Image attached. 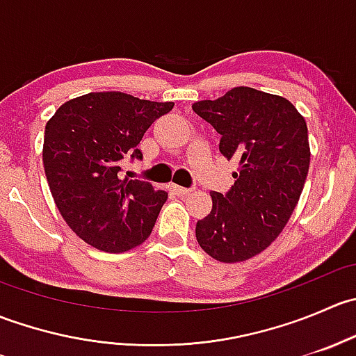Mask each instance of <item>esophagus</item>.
I'll use <instances>...</instances> for the list:
<instances>
[{
  "label": "esophagus",
  "instance_id": "34e87169",
  "mask_svg": "<svg viewBox=\"0 0 356 356\" xmlns=\"http://www.w3.org/2000/svg\"><path fill=\"white\" fill-rule=\"evenodd\" d=\"M170 188H172V191H174L177 196H188V195H191V193H193L191 188H181V186H175V184H172Z\"/></svg>",
  "mask_w": 356,
  "mask_h": 356
}]
</instances>
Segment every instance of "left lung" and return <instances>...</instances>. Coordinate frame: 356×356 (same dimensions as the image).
I'll return each instance as SVG.
<instances>
[{
  "mask_svg": "<svg viewBox=\"0 0 356 356\" xmlns=\"http://www.w3.org/2000/svg\"><path fill=\"white\" fill-rule=\"evenodd\" d=\"M193 110L220 134L222 155L239 161L234 186L210 193L213 207L196 239L215 260L245 261L281 234L296 208L310 167L307 122L282 96L245 86Z\"/></svg>",
  "mask_w": 356,
  "mask_h": 356,
  "instance_id": "left-lung-1",
  "label": "left lung"
}]
</instances>
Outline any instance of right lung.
<instances>
[{
  "instance_id": "1",
  "label": "right lung",
  "mask_w": 356,
  "mask_h": 356,
  "mask_svg": "<svg viewBox=\"0 0 356 356\" xmlns=\"http://www.w3.org/2000/svg\"><path fill=\"white\" fill-rule=\"evenodd\" d=\"M172 108L170 102L125 92H89L49 118L42 146L46 179L60 213L82 241L122 253L152 234L168 195L124 177L122 163L141 160L143 136Z\"/></svg>"
}]
</instances>
